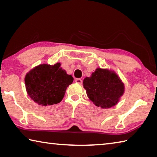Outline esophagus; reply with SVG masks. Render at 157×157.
Here are the masks:
<instances>
[{"instance_id":"obj_1","label":"esophagus","mask_w":157,"mask_h":157,"mask_svg":"<svg viewBox=\"0 0 157 157\" xmlns=\"http://www.w3.org/2000/svg\"><path fill=\"white\" fill-rule=\"evenodd\" d=\"M75 82H76V83H78V84H82V80L81 79H79V78H78V79H75Z\"/></svg>"}]
</instances>
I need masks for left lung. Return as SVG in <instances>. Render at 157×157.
<instances>
[{"instance_id":"obj_1","label":"left lung","mask_w":157,"mask_h":157,"mask_svg":"<svg viewBox=\"0 0 157 157\" xmlns=\"http://www.w3.org/2000/svg\"><path fill=\"white\" fill-rule=\"evenodd\" d=\"M87 96L97 107L111 108L124 93V84L116 74L107 69L97 68L83 81Z\"/></svg>"}]
</instances>
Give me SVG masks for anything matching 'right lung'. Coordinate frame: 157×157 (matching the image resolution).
Wrapping results in <instances>:
<instances>
[{
    "instance_id": "add662e5",
    "label": "right lung",
    "mask_w": 157,
    "mask_h": 157,
    "mask_svg": "<svg viewBox=\"0 0 157 157\" xmlns=\"http://www.w3.org/2000/svg\"><path fill=\"white\" fill-rule=\"evenodd\" d=\"M60 66L59 63L41 64L26 75L25 83L28 94L39 105L47 106L60 102L66 88L73 82V77Z\"/></svg>"
}]
</instances>
